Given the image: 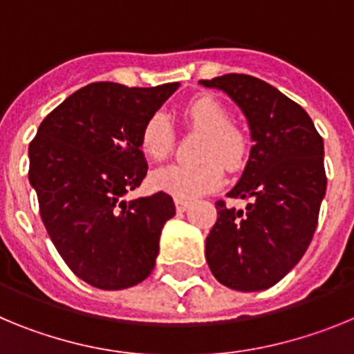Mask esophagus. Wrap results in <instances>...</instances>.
<instances>
[{"label": "esophagus", "instance_id": "esophagus-1", "mask_svg": "<svg viewBox=\"0 0 354 354\" xmlns=\"http://www.w3.org/2000/svg\"><path fill=\"white\" fill-rule=\"evenodd\" d=\"M175 207H177V212H186L187 209H189V202H186V200L175 198Z\"/></svg>", "mask_w": 354, "mask_h": 354}]
</instances>
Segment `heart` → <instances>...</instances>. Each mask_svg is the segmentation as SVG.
Returning a JSON list of instances; mask_svg holds the SVG:
<instances>
[{
    "label": "heart",
    "mask_w": 354,
    "mask_h": 354,
    "mask_svg": "<svg viewBox=\"0 0 354 354\" xmlns=\"http://www.w3.org/2000/svg\"><path fill=\"white\" fill-rule=\"evenodd\" d=\"M183 118L187 126L205 134L200 145V158H209L195 165H167L152 171V186L179 200H195L212 192L223 180V168L239 167L246 154V138L220 101L211 95H200L184 106ZM174 145V131L167 117L156 113L145 122L140 134V147L149 158L162 159Z\"/></svg>",
    "instance_id": "1"
}]
</instances>
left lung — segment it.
I'll return each mask as SVG.
<instances>
[{
  "label": "left lung",
  "instance_id": "8db88e82",
  "mask_svg": "<svg viewBox=\"0 0 354 354\" xmlns=\"http://www.w3.org/2000/svg\"><path fill=\"white\" fill-rule=\"evenodd\" d=\"M227 93L248 120L253 147L230 198L216 202L218 220L205 239L209 270L228 289L253 292L280 282L306 252L326 193L324 143L305 109L246 74L200 81Z\"/></svg>",
  "mask_w": 354,
  "mask_h": 354
}]
</instances>
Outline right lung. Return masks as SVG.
I'll return each mask as SVG.
<instances>
[{
    "label": "right lung",
    "mask_w": 354,
    "mask_h": 354,
    "mask_svg": "<svg viewBox=\"0 0 354 354\" xmlns=\"http://www.w3.org/2000/svg\"><path fill=\"white\" fill-rule=\"evenodd\" d=\"M179 83L129 88L101 81L68 95L30 143V184L53 245L90 286L120 290L154 270L161 230L175 216L167 193L126 202L145 179V122Z\"/></svg>",
    "instance_id": "add662e5"
}]
</instances>
